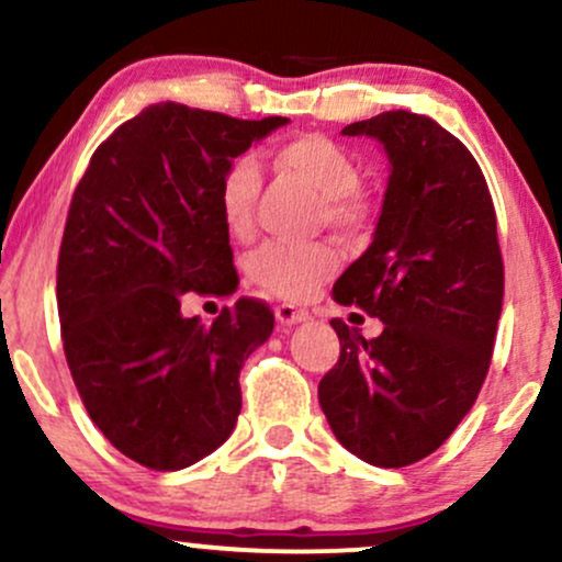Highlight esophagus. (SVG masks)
Masks as SVG:
<instances>
[{
    "mask_svg": "<svg viewBox=\"0 0 562 562\" xmlns=\"http://www.w3.org/2000/svg\"><path fill=\"white\" fill-rule=\"evenodd\" d=\"M274 316L280 324H299L308 319V311L295 308L293 303H280V306L274 308Z\"/></svg>",
    "mask_w": 562,
    "mask_h": 562,
    "instance_id": "1",
    "label": "esophagus"
}]
</instances>
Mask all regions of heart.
<instances>
[{"mask_svg": "<svg viewBox=\"0 0 562 562\" xmlns=\"http://www.w3.org/2000/svg\"><path fill=\"white\" fill-rule=\"evenodd\" d=\"M280 172L306 182L322 195V220L337 233L356 235L374 222V199L358 186L361 167L353 151L322 133H301L272 148ZM259 167L251 157H235L220 175V212L235 238H251L259 199ZM340 254L329 243H267L254 254L248 272L263 293L282 301H303L335 274Z\"/></svg>", "mask_w": 562, "mask_h": 562, "instance_id": "b5f03b06", "label": "heart"}]
</instances>
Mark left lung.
I'll return each mask as SVG.
<instances>
[{"label":"left lung","mask_w":562,"mask_h":562,"mask_svg":"<svg viewBox=\"0 0 562 562\" xmlns=\"http://www.w3.org/2000/svg\"><path fill=\"white\" fill-rule=\"evenodd\" d=\"M342 135H371L392 172L374 243L333 295L380 316V337L333 319L340 358L319 403L340 445L382 469L435 452L476 403L503 311L497 216L476 159L431 117L382 112Z\"/></svg>","instance_id":"8db88e82"}]
</instances>
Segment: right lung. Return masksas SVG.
<instances>
[{
    "label": "right lung",
    "instance_id": "1",
    "mask_svg": "<svg viewBox=\"0 0 562 562\" xmlns=\"http://www.w3.org/2000/svg\"><path fill=\"white\" fill-rule=\"evenodd\" d=\"M285 123L146 106L93 151L72 193L57 259L67 367L101 435L146 469L201 461L238 422L240 369L272 335V308L238 299L201 324L180 301L238 288L220 175Z\"/></svg>",
    "mask_w": 562,
    "mask_h": 562
}]
</instances>
